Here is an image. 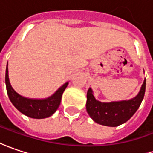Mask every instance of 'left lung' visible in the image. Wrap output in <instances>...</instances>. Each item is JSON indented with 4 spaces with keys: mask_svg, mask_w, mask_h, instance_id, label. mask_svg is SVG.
Returning a JSON list of instances; mask_svg holds the SVG:
<instances>
[{
    "mask_svg": "<svg viewBox=\"0 0 153 153\" xmlns=\"http://www.w3.org/2000/svg\"><path fill=\"white\" fill-rule=\"evenodd\" d=\"M146 91V79L136 96L128 100L100 102L93 95L90 88L87 91L86 111L90 117L100 125L117 127L128 122L134 115L142 102Z\"/></svg>",
    "mask_w": 153,
    "mask_h": 153,
    "instance_id": "8db88e82",
    "label": "left lung"
}]
</instances>
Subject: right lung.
Here are the masks:
<instances>
[{"instance_id": "obj_1", "label": "right lung", "mask_w": 153, "mask_h": 153, "mask_svg": "<svg viewBox=\"0 0 153 153\" xmlns=\"http://www.w3.org/2000/svg\"><path fill=\"white\" fill-rule=\"evenodd\" d=\"M6 86L7 95L11 103L19 111L25 116L34 118V119H43L52 116L58 109L62 93L68 86V82L63 84L61 87L55 91L54 94L46 98H30L25 97L19 94L11 85L8 76V67L7 64L6 76H5Z\"/></svg>"}]
</instances>
